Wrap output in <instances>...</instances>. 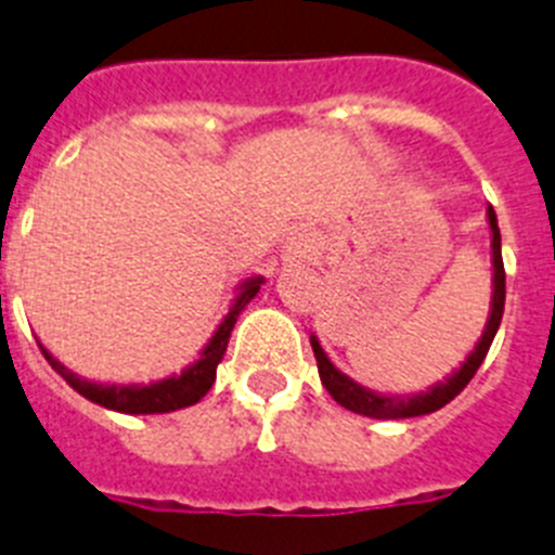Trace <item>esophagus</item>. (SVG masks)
Returning a JSON list of instances; mask_svg holds the SVG:
<instances>
[{
	"instance_id": "esophagus-1",
	"label": "esophagus",
	"mask_w": 555,
	"mask_h": 555,
	"mask_svg": "<svg viewBox=\"0 0 555 555\" xmlns=\"http://www.w3.org/2000/svg\"><path fill=\"white\" fill-rule=\"evenodd\" d=\"M313 255V238L308 233H292L286 238V244H283V261L288 263V267H297L300 261H306V258H311Z\"/></svg>"
}]
</instances>
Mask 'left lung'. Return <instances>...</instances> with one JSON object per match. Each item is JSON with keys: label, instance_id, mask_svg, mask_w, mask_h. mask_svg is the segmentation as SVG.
I'll list each match as a JSON object with an SVG mask.
<instances>
[{"label": "left lung", "instance_id": "obj_1", "mask_svg": "<svg viewBox=\"0 0 555 555\" xmlns=\"http://www.w3.org/2000/svg\"><path fill=\"white\" fill-rule=\"evenodd\" d=\"M489 230H492V308H489V320L483 333H480L478 345L469 352L467 361L448 375L444 380H439L436 386H430L428 391H420V395H380V391H372L366 386L356 384L352 377H347L345 372H338L331 364V358L325 356V350L320 347L317 336H311L313 356H317V366H320L322 386L331 391V397L338 405H345L347 411H356L361 416H372V420H409V416H423L434 414L442 405H448L455 395H461V389L473 380V375L478 372V366L483 364L489 347L494 341V333H498L500 320H503V306H506V269H503V255H500V228L498 217H494V208H487Z\"/></svg>", "mask_w": 555, "mask_h": 555}]
</instances>
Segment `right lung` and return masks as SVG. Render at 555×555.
I'll list each match as a JSON object with an SVG mask.
<instances>
[{
  "label": "right lung",
  "instance_id": "add662e5",
  "mask_svg": "<svg viewBox=\"0 0 555 555\" xmlns=\"http://www.w3.org/2000/svg\"><path fill=\"white\" fill-rule=\"evenodd\" d=\"M261 283L263 278H249V281H244L242 286H238V294H235L228 317H224L222 325L217 327V333L210 336V341L205 345V350L199 352L197 361L191 366H185L180 375L164 377V380H155V384H94V380H86V377L66 370V366H63L43 345L38 347H41L49 366H52L72 389L80 391L86 400H91V403L105 405V409L119 411V414H166V411L185 409V405L199 403V400L208 395L210 386H214V380H217V366L219 361H222L224 350H228L230 331H233L235 320H238V313L244 311V306L258 294Z\"/></svg>",
  "mask_w": 555,
  "mask_h": 555
}]
</instances>
